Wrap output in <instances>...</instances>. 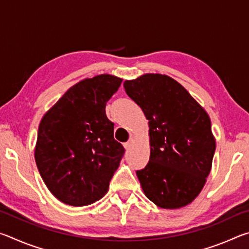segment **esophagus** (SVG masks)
I'll use <instances>...</instances> for the list:
<instances>
[{
  "label": "esophagus",
  "instance_id": "1",
  "mask_svg": "<svg viewBox=\"0 0 249 249\" xmlns=\"http://www.w3.org/2000/svg\"><path fill=\"white\" fill-rule=\"evenodd\" d=\"M132 145H133V140H130V141H128L127 142H125V144H124L125 149L128 150V149L130 148V147H132Z\"/></svg>",
  "mask_w": 249,
  "mask_h": 249
}]
</instances>
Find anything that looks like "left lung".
Segmentation results:
<instances>
[{
  "label": "left lung",
  "mask_w": 249,
  "mask_h": 249,
  "mask_svg": "<svg viewBox=\"0 0 249 249\" xmlns=\"http://www.w3.org/2000/svg\"><path fill=\"white\" fill-rule=\"evenodd\" d=\"M124 88L149 125V161L136 171L142 191L159 208L188 205L203 189L215 151L208 113L166 74H142Z\"/></svg>",
  "instance_id": "obj_1"
}]
</instances>
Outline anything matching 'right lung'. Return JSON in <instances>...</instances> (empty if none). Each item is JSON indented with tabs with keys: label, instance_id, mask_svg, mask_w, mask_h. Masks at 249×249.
Here are the masks:
<instances>
[{
	"label": "right lung",
	"instance_id": "obj_1",
	"mask_svg": "<svg viewBox=\"0 0 249 249\" xmlns=\"http://www.w3.org/2000/svg\"><path fill=\"white\" fill-rule=\"evenodd\" d=\"M121 78L100 74L74 84L40 121L35 160L49 191L65 204L84 206L107 193L125 153L114 140L105 105Z\"/></svg>",
	"mask_w": 249,
	"mask_h": 249
}]
</instances>
